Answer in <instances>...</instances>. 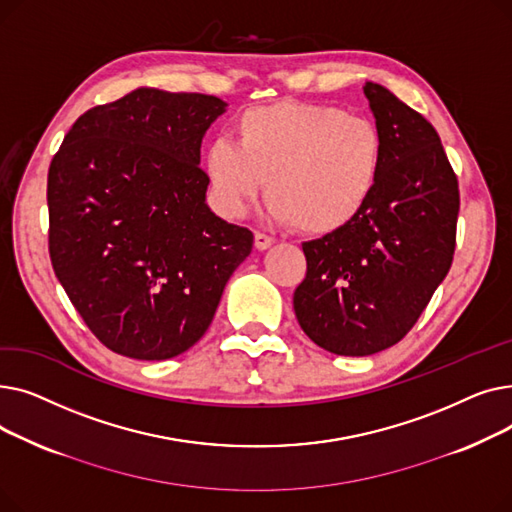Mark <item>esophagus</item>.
I'll list each match as a JSON object with an SVG mask.
<instances>
[{"label": "esophagus", "instance_id": "esophagus-1", "mask_svg": "<svg viewBox=\"0 0 512 512\" xmlns=\"http://www.w3.org/2000/svg\"><path fill=\"white\" fill-rule=\"evenodd\" d=\"M272 245H274V238H272L270 234H265V232H255V247H257L259 251L270 249Z\"/></svg>", "mask_w": 512, "mask_h": 512}]
</instances>
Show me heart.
Here are the masks:
<instances>
[{
    "instance_id": "b5f03b06",
    "label": "heart",
    "mask_w": 512,
    "mask_h": 512,
    "mask_svg": "<svg viewBox=\"0 0 512 512\" xmlns=\"http://www.w3.org/2000/svg\"><path fill=\"white\" fill-rule=\"evenodd\" d=\"M234 137L236 143L215 139L205 151V172L222 209L242 215L270 180L276 218L313 236L353 224L384 170L380 128L336 105L249 107L236 118Z\"/></svg>"
}]
</instances>
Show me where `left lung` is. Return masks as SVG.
<instances>
[{"instance_id": "1", "label": "left lung", "mask_w": 512, "mask_h": 512, "mask_svg": "<svg viewBox=\"0 0 512 512\" xmlns=\"http://www.w3.org/2000/svg\"><path fill=\"white\" fill-rule=\"evenodd\" d=\"M363 91L384 137L380 184L353 224L303 242L292 299L303 332L344 357L380 353L417 324L452 265L461 207L436 128L382 85Z\"/></svg>"}]
</instances>
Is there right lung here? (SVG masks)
<instances>
[{"mask_svg":"<svg viewBox=\"0 0 512 512\" xmlns=\"http://www.w3.org/2000/svg\"><path fill=\"white\" fill-rule=\"evenodd\" d=\"M226 103L137 89L80 116L47 174L49 257L110 351L161 361L209 328L253 232L205 205L201 141Z\"/></svg>","mask_w":512,"mask_h":512,"instance_id":"1","label":"right lung"}]
</instances>
